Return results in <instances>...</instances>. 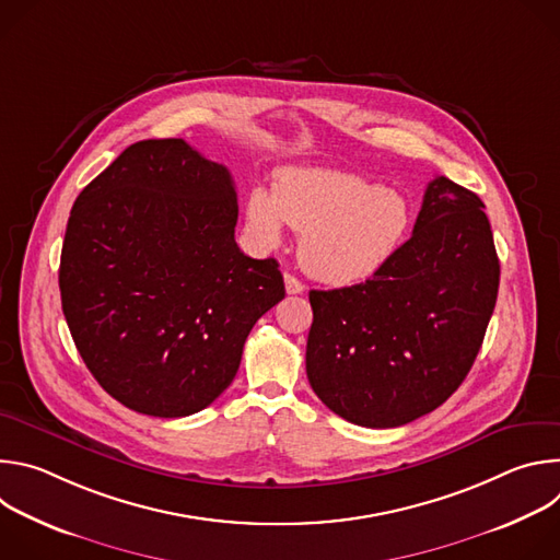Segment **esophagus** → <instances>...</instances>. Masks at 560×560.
I'll use <instances>...</instances> for the list:
<instances>
[{
	"instance_id": "1",
	"label": "esophagus",
	"mask_w": 560,
	"mask_h": 560,
	"mask_svg": "<svg viewBox=\"0 0 560 560\" xmlns=\"http://www.w3.org/2000/svg\"><path fill=\"white\" fill-rule=\"evenodd\" d=\"M283 281H285V292H288V294H301V292H303V283H301L294 275L285 272V275H283Z\"/></svg>"
}]
</instances>
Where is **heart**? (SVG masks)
<instances>
[{
	"label": "heart",
	"mask_w": 560,
	"mask_h": 560,
	"mask_svg": "<svg viewBox=\"0 0 560 560\" xmlns=\"http://www.w3.org/2000/svg\"><path fill=\"white\" fill-rule=\"evenodd\" d=\"M246 219L261 246H277L283 223L301 234L299 261L324 283L350 285L376 275L404 246L412 225L410 201L359 175L292 168L275 190L253 188Z\"/></svg>",
	"instance_id": "heart-1"
}]
</instances>
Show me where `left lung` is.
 <instances>
[{"label": "left lung", "instance_id": "8db88e82", "mask_svg": "<svg viewBox=\"0 0 560 560\" xmlns=\"http://www.w3.org/2000/svg\"><path fill=\"white\" fill-rule=\"evenodd\" d=\"M483 201L428 184L415 232L365 283L312 290L314 394L363 428H398L456 392L481 350L501 266Z\"/></svg>", "mask_w": 560, "mask_h": 560}]
</instances>
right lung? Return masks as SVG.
Returning a JSON list of instances; mask_svg holds the SVG:
<instances>
[{
	"label": "right lung",
	"mask_w": 560,
	"mask_h": 560,
	"mask_svg": "<svg viewBox=\"0 0 560 560\" xmlns=\"http://www.w3.org/2000/svg\"><path fill=\"white\" fill-rule=\"evenodd\" d=\"M234 182L184 139L128 145L79 192L61 248V310L97 383L177 419L232 383L259 318L285 296L275 259L238 250Z\"/></svg>",
	"instance_id": "right-lung-1"
}]
</instances>
